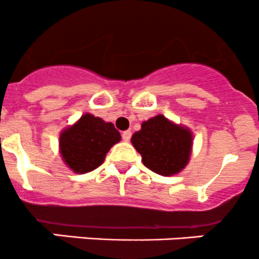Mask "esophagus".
Returning <instances> with one entry per match:
<instances>
[{"label":"esophagus","instance_id":"1","mask_svg":"<svg viewBox=\"0 0 259 259\" xmlns=\"http://www.w3.org/2000/svg\"><path fill=\"white\" fill-rule=\"evenodd\" d=\"M131 136H132V132H131V131H124V132L122 133V138H123V141H126V142H128Z\"/></svg>","mask_w":259,"mask_h":259}]
</instances>
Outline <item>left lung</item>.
<instances>
[{
  "label": "left lung",
  "mask_w": 259,
  "mask_h": 259,
  "mask_svg": "<svg viewBox=\"0 0 259 259\" xmlns=\"http://www.w3.org/2000/svg\"><path fill=\"white\" fill-rule=\"evenodd\" d=\"M193 140L189 127L157 114L142 122L131 142L141 153L146 167L158 175L172 176L180 174L190 161Z\"/></svg>",
  "instance_id": "8db88e82"
}]
</instances>
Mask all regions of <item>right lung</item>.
Masks as SVG:
<instances>
[{"label":"right lung","mask_w":259,"mask_h":259,"mask_svg":"<svg viewBox=\"0 0 259 259\" xmlns=\"http://www.w3.org/2000/svg\"><path fill=\"white\" fill-rule=\"evenodd\" d=\"M121 141L113 123L85 113L59 136L61 160L75 174H87L103 163L112 146Z\"/></svg>","instance_id":"obj_1"}]
</instances>
